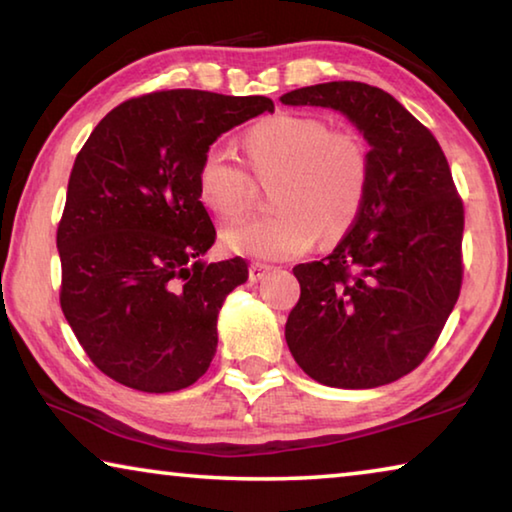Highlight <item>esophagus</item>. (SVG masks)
I'll return each mask as SVG.
<instances>
[{"label":"esophagus","instance_id":"obj_1","mask_svg":"<svg viewBox=\"0 0 512 512\" xmlns=\"http://www.w3.org/2000/svg\"><path fill=\"white\" fill-rule=\"evenodd\" d=\"M266 273H271V266L268 264H259V262H255V264H250V268H248V277H250V282H259V280H264V275Z\"/></svg>","mask_w":512,"mask_h":512}]
</instances>
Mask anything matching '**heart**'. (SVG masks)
I'll use <instances>...</instances> for the list:
<instances>
[{
    "label": "heart",
    "mask_w": 512,
    "mask_h": 512,
    "mask_svg": "<svg viewBox=\"0 0 512 512\" xmlns=\"http://www.w3.org/2000/svg\"><path fill=\"white\" fill-rule=\"evenodd\" d=\"M255 178L271 183L275 212L223 230L225 250L257 259L302 255L316 239L341 237L357 219L368 185V153L354 133L329 131L305 115L266 117L241 137ZM250 176L223 146H210L196 171V194L207 212L232 221L246 210Z\"/></svg>",
    "instance_id": "1"
}]
</instances>
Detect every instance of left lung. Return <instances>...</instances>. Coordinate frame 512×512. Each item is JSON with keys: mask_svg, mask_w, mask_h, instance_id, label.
<instances>
[{"mask_svg": "<svg viewBox=\"0 0 512 512\" xmlns=\"http://www.w3.org/2000/svg\"><path fill=\"white\" fill-rule=\"evenodd\" d=\"M284 106L339 110L368 142V185L339 246L298 264L300 300L284 336L318 384L377 388L427 357L461 293L463 203L443 149L391 94L334 81Z\"/></svg>", "mask_w": 512, "mask_h": 512, "instance_id": "1", "label": "left lung"}]
</instances>
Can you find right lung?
<instances>
[{"label":"right lung","mask_w":512,"mask_h":512,"mask_svg":"<svg viewBox=\"0 0 512 512\" xmlns=\"http://www.w3.org/2000/svg\"><path fill=\"white\" fill-rule=\"evenodd\" d=\"M262 112L271 99L144 94L110 110L76 155L56 235L60 307L103 375L173 393L210 368L216 318L248 264L203 259L216 230L196 171L216 137Z\"/></svg>","instance_id":"obj_1"}]
</instances>
